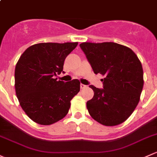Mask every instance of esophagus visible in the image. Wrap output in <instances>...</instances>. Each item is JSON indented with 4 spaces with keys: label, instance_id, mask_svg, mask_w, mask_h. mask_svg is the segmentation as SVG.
Segmentation results:
<instances>
[{
    "label": "esophagus",
    "instance_id": "obj_1",
    "mask_svg": "<svg viewBox=\"0 0 157 157\" xmlns=\"http://www.w3.org/2000/svg\"><path fill=\"white\" fill-rule=\"evenodd\" d=\"M86 86L84 85V84H80V89H82V90H83V89L86 88Z\"/></svg>",
    "mask_w": 157,
    "mask_h": 157
}]
</instances>
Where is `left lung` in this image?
<instances>
[{"instance_id": "8db88e82", "label": "left lung", "mask_w": 157, "mask_h": 157, "mask_svg": "<svg viewBox=\"0 0 157 157\" xmlns=\"http://www.w3.org/2000/svg\"><path fill=\"white\" fill-rule=\"evenodd\" d=\"M95 74L105 76L103 88L90 85L94 96L86 102L89 113L104 126L123 123L138 105L144 86L143 68L136 54L113 42L80 44Z\"/></svg>"}]
</instances>
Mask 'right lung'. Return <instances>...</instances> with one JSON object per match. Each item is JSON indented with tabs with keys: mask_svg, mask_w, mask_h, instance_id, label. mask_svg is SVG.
<instances>
[{
	"mask_svg": "<svg viewBox=\"0 0 157 157\" xmlns=\"http://www.w3.org/2000/svg\"><path fill=\"white\" fill-rule=\"evenodd\" d=\"M78 43H40L22 54L15 68V90L22 110L40 125H51L68 113L71 100L80 92L78 80L55 78Z\"/></svg>",
	"mask_w": 157,
	"mask_h": 157,
	"instance_id": "1",
	"label": "right lung"
}]
</instances>
